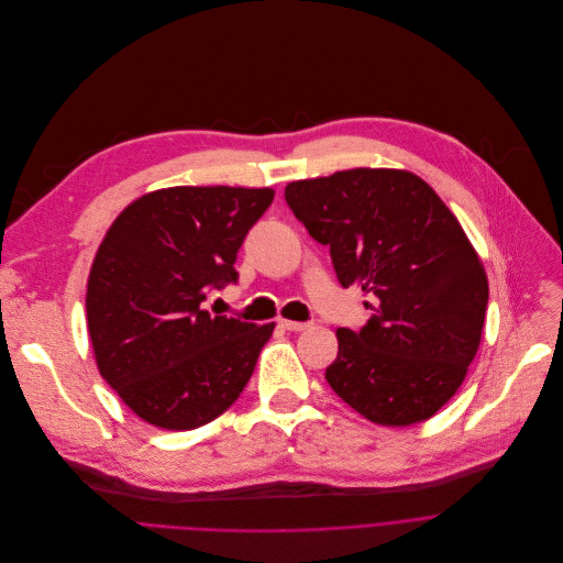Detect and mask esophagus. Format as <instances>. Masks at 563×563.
Here are the masks:
<instances>
[{
  "label": "esophagus",
  "instance_id": "1",
  "mask_svg": "<svg viewBox=\"0 0 563 563\" xmlns=\"http://www.w3.org/2000/svg\"><path fill=\"white\" fill-rule=\"evenodd\" d=\"M277 323L286 332H301V330H308L312 325L310 321H290V319H279Z\"/></svg>",
  "mask_w": 563,
  "mask_h": 563
}]
</instances>
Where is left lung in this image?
<instances>
[{
	"label": "left lung",
	"instance_id": "8db88e82",
	"mask_svg": "<svg viewBox=\"0 0 563 563\" xmlns=\"http://www.w3.org/2000/svg\"><path fill=\"white\" fill-rule=\"evenodd\" d=\"M284 197L330 249L340 284L377 299L360 330H336L330 388L382 426L432 417L462 386L488 306L484 266L457 217L423 179L390 168L292 181Z\"/></svg>",
	"mask_w": 563,
	"mask_h": 563
}]
</instances>
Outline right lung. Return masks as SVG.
I'll return each mask as SVG.
<instances>
[{
    "label": "right lung",
    "mask_w": 563,
    "mask_h": 563,
    "mask_svg": "<svg viewBox=\"0 0 563 563\" xmlns=\"http://www.w3.org/2000/svg\"><path fill=\"white\" fill-rule=\"evenodd\" d=\"M273 197L271 188L175 186L112 221L90 268L86 321L101 377L144 421L199 428L249 384L275 323L201 303L238 284V253Z\"/></svg>",
    "instance_id": "add662e5"
}]
</instances>
